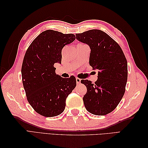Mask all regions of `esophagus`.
Wrapping results in <instances>:
<instances>
[{
    "label": "esophagus",
    "instance_id": "esophagus-1",
    "mask_svg": "<svg viewBox=\"0 0 148 148\" xmlns=\"http://www.w3.org/2000/svg\"><path fill=\"white\" fill-rule=\"evenodd\" d=\"M76 79L77 84H80V83H81V79H79V78H78V77H76Z\"/></svg>",
    "mask_w": 148,
    "mask_h": 148
}]
</instances>
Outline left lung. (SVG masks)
<instances>
[{
  "instance_id": "8db88e82",
  "label": "left lung",
  "mask_w": 148,
  "mask_h": 148,
  "mask_svg": "<svg viewBox=\"0 0 148 148\" xmlns=\"http://www.w3.org/2000/svg\"><path fill=\"white\" fill-rule=\"evenodd\" d=\"M76 37L90 46V65L99 71L95 83L81 81L87 88L83 99L84 106L93 114H108L124 95L128 77L127 59L118 44L102 30H90L76 34Z\"/></svg>"
}]
</instances>
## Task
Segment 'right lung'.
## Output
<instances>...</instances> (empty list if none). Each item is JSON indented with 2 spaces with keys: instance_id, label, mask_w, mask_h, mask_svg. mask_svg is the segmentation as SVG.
<instances>
[{
  "instance_id": "1",
  "label": "right lung",
  "mask_w": 148,
  "mask_h": 148,
  "mask_svg": "<svg viewBox=\"0 0 148 148\" xmlns=\"http://www.w3.org/2000/svg\"><path fill=\"white\" fill-rule=\"evenodd\" d=\"M75 39L72 34L47 30L33 40L25 55L21 76L27 100L45 117L64 112L66 99L76 86V77L63 78L55 73L54 67L61 63L63 48Z\"/></svg>"
}]
</instances>
